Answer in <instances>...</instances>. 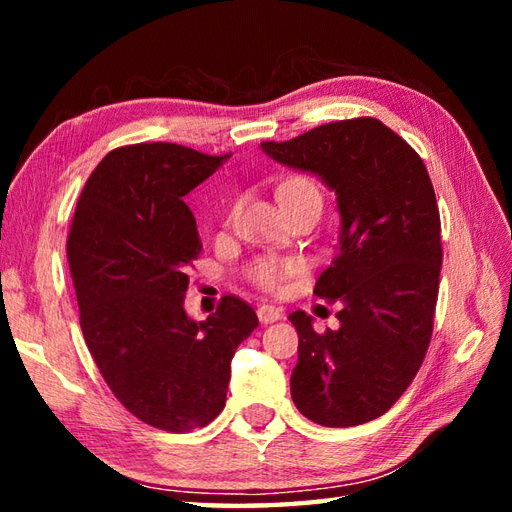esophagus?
I'll return each mask as SVG.
<instances>
[{"label":"esophagus","mask_w":512,"mask_h":512,"mask_svg":"<svg viewBox=\"0 0 512 512\" xmlns=\"http://www.w3.org/2000/svg\"><path fill=\"white\" fill-rule=\"evenodd\" d=\"M257 317L262 323H273V321H279L281 319V308L277 306H268V303H264V306L257 308Z\"/></svg>","instance_id":"esophagus-1"}]
</instances>
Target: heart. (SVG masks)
Masks as SVG:
<instances>
[{
  "label": "heart",
  "mask_w": 512,
  "mask_h": 512,
  "mask_svg": "<svg viewBox=\"0 0 512 512\" xmlns=\"http://www.w3.org/2000/svg\"><path fill=\"white\" fill-rule=\"evenodd\" d=\"M277 198L281 206H295L317 202L321 204L319 184L308 176H292L277 189ZM235 211V206H233ZM301 273V262L297 257H277V255H259L248 262L244 275L250 284L266 292H277L286 286L290 277Z\"/></svg>",
  "instance_id": "b5f03b06"
}]
</instances>
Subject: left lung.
Listing matches in <instances>:
<instances>
[{
	"label": "left lung",
	"mask_w": 512,
	"mask_h": 512,
	"mask_svg": "<svg viewBox=\"0 0 512 512\" xmlns=\"http://www.w3.org/2000/svg\"><path fill=\"white\" fill-rule=\"evenodd\" d=\"M262 147L339 195V250L314 295L341 303V328L317 332L306 312L290 314L299 334L290 391L308 420L356 427L389 411L427 356L442 268L436 191L416 149L372 116Z\"/></svg>",
	"instance_id": "obj_1"
}]
</instances>
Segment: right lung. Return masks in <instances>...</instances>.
<instances>
[{
  "mask_svg": "<svg viewBox=\"0 0 512 512\" xmlns=\"http://www.w3.org/2000/svg\"><path fill=\"white\" fill-rule=\"evenodd\" d=\"M226 158L176 143L112 149L85 182L65 246L83 339L107 387L171 433L220 416L237 345L259 323L235 295L200 323L182 306L202 250L184 195Z\"/></svg>",
  "mask_w": 512,
  "mask_h": 512,
  "instance_id": "right-lung-1",
  "label": "right lung"
}]
</instances>
